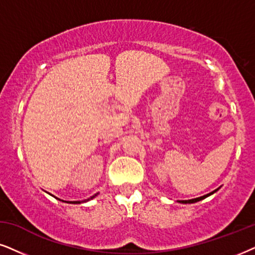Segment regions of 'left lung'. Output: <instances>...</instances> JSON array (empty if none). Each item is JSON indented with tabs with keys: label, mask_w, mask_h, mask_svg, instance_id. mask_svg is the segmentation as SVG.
Returning <instances> with one entry per match:
<instances>
[{
	"label": "left lung",
	"mask_w": 255,
	"mask_h": 255,
	"mask_svg": "<svg viewBox=\"0 0 255 255\" xmlns=\"http://www.w3.org/2000/svg\"><path fill=\"white\" fill-rule=\"evenodd\" d=\"M217 191H218V189H217ZM217 191L209 193V194H207V195L200 196V198H196V199H192V200H181V201H180V202H182V204H193V202H198V201H200V200H202V199L207 198V196H209V195H212V194H213V193H215Z\"/></svg>",
	"instance_id": "left-lung-1"
}]
</instances>
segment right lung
Listing matches in <instances>:
<instances>
[{"mask_svg":"<svg viewBox=\"0 0 255 255\" xmlns=\"http://www.w3.org/2000/svg\"><path fill=\"white\" fill-rule=\"evenodd\" d=\"M93 198H94V196H92V198H90V199H93ZM88 200H89V199H88ZM85 201H86V200H85ZM70 202H72V201H70ZM80 202H81V201H73L72 204H80Z\"/></svg>","mask_w":255,"mask_h":255,"instance_id":"1","label":"right lung"}]
</instances>
